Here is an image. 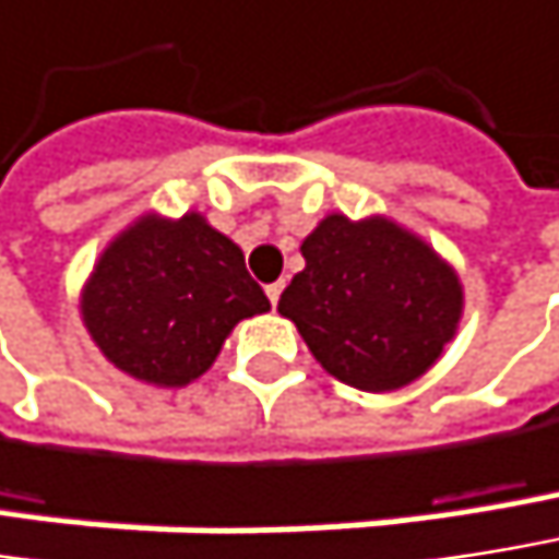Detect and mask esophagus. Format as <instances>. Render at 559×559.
I'll return each instance as SVG.
<instances>
[{
    "mask_svg": "<svg viewBox=\"0 0 559 559\" xmlns=\"http://www.w3.org/2000/svg\"><path fill=\"white\" fill-rule=\"evenodd\" d=\"M281 290H284V281H275V284H269V287H265V294H269V300H272V307L278 304Z\"/></svg>",
    "mask_w": 559,
    "mask_h": 559,
    "instance_id": "1",
    "label": "esophagus"
}]
</instances>
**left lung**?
<instances>
[{"label":"left lung","instance_id":"1","mask_svg":"<svg viewBox=\"0 0 559 559\" xmlns=\"http://www.w3.org/2000/svg\"><path fill=\"white\" fill-rule=\"evenodd\" d=\"M300 252L307 265L284 287L278 313L332 378L368 393L400 390L454 338L461 281L416 233L386 217L330 214Z\"/></svg>","mask_w":559,"mask_h":559}]
</instances>
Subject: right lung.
<instances>
[{"mask_svg": "<svg viewBox=\"0 0 559 559\" xmlns=\"http://www.w3.org/2000/svg\"><path fill=\"white\" fill-rule=\"evenodd\" d=\"M82 323L124 374L156 386L201 378L233 326L272 310L242 249L201 214H146L118 233L82 287Z\"/></svg>", "mask_w": 559, "mask_h": 559, "instance_id": "1", "label": "right lung"}]
</instances>
